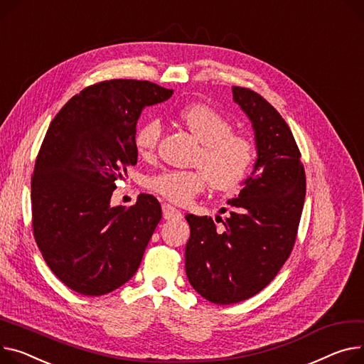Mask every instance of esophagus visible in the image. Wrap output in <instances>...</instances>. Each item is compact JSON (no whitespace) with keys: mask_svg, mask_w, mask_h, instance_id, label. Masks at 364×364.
I'll list each match as a JSON object with an SVG mask.
<instances>
[{"mask_svg":"<svg viewBox=\"0 0 364 364\" xmlns=\"http://www.w3.org/2000/svg\"><path fill=\"white\" fill-rule=\"evenodd\" d=\"M162 215H164V220H181L183 215L178 209L173 208L171 205L164 203L162 205Z\"/></svg>","mask_w":364,"mask_h":364,"instance_id":"esophagus-1","label":"esophagus"}]
</instances>
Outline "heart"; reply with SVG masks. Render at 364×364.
<instances>
[{
	"label": "heart",
	"mask_w": 364,
	"mask_h": 364,
	"mask_svg": "<svg viewBox=\"0 0 364 364\" xmlns=\"http://www.w3.org/2000/svg\"><path fill=\"white\" fill-rule=\"evenodd\" d=\"M177 118L200 143L195 158L198 169H165L148 180L151 191L176 205H187L208 184L216 191H231L247 178L256 159V148L247 136L232 133L227 117L210 105L193 104L181 108ZM161 132L159 119L140 121L133 136L140 156L151 158L155 154Z\"/></svg>",
	"instance_id": "heart-1"
}]
</instances>
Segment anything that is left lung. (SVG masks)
Returning a JSON list of instances; mask_svg holds the SVG:
<instances>
[{
  "instance_id": "1",
  "label": "left lung",
  "mask_w": 364,
  "mask_h": 364,
  "mask_svg": "<svg viewBox=\"0 0 364 364\" xmlns=\"http://www.w3.org/2000/svg\"><path fill=\"white\" fill-rule=\"evenodd\" d=\"M232 98L252 121L257 159L230 213L216 230L209 216L186 215L188 282L215 304L256 296L293 252L306 196V174L294 136L259 93L232 86Z\"/></svg>"
}]
</instances>
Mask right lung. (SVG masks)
<instances>
[{"mask_svg": "<svg viewBox=\"0 0 364 364\" xmlns=\"http://www.w3.org/2000/svg\"><path fill=\"white\" fill-rule=\"evenodd\" d=\"M171 95L148 80H105L73 96L51 121L32 176V225L46 264L73 291L108 294L140 266L161 205L152 195L129 209L109 202L115 181L137 162L141 109Z\"/></svg>", "mask_w": 364, "mask_h": 364, "instance_id": "1", "label": "right lung"}]
</instances>
